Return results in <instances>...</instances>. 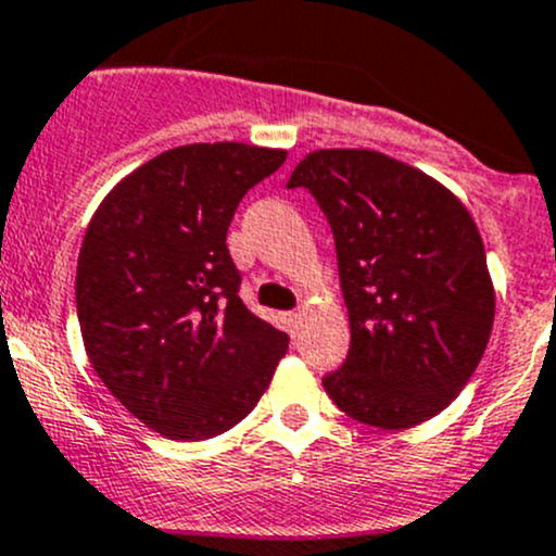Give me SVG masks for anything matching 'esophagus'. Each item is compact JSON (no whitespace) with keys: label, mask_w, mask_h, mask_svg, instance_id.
<instances>
[{"label":"esophagus","mask_w":556,"mask_h":556,"mask_svg":"<svg viewBox=\"0 0 556 556\" xmlns=\"http://www.w3.org/2000/svg\"><path fill=\"white\" fill-rule=\"evenodd\" d=\"M282 317H285V325H288L290 336H295V330H299V325H301V312H288V314H282Z\"/></svg>","instance_id":"esophagus-1"}]
</instances>
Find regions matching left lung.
<instances>
[{
	"label": "left lung",
	"instance_id": "8db88e82",
	"mask_svg": "<svg viewBox=\"0 0 556 556\" xmlns=\"http://www.w3.org/2000/svg\"><path fill=\"white\" fill-rule=\"evenodd\" d=\"M288 188H306L333 231L350 352L323 377L357 422L414 428L459 395L486 350L495 290L463 201L377 150H314Z\"/></svg>",
	"mask_w": 556,
	"mask_h": 556
}]
</instances>
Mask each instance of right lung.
Segmentation results:
<instances>
[{"label": "right lung", "instance_id": "obj_1", "mask_svg": "<svg viewBox=\"0 0 556 556\" xmlns=\"http://www.w3.org/2000/svg\"><path fill=\"white\" fill-rule=\"evenodd\" d=\"M285 150L182 144L123 177L88 223L77 319L106 390L166 439L204 441L261 401L288 336L239 299L226 233Z\"/></svg>", "mask_w": 556, "mask_h": 556}]
</instances>
